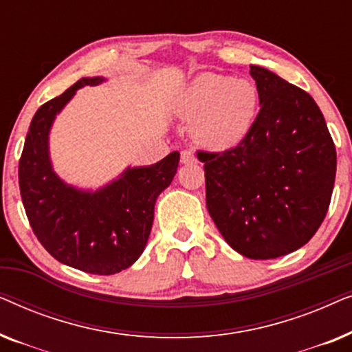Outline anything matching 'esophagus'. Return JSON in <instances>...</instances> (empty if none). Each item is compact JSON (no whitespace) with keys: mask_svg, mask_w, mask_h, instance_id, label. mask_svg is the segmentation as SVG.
Listing matches in <instances>:
<instances>
[{"mask_svg":"<svg viewBox=\"0 0 352 352\" xmlns=\"http://www.w3.org/2000/svg\"><path fill=\"white\" fill-rule=\"evenodd\" d=\"M181 162L184 163H187V165H189V163H195L197 162V158H195V155H194V152L192 151H182L181 152Z\"/></svg>","mask_w":352,"mask_h":352,"instance_id":"1","label":"esophagus"}]
</instances>
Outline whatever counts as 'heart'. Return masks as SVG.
<instances>
[{
  "label": "heart",
  "mask_w": 352,
  "mask_h": 352,
  "mask_svg": "<svg viewBox=\"0 0 352 352\" xmlns=\"http://www.w3.org/2000/svg\"><path fill=\"white\" fill-rule=\"evenodd\" d=\"M259 96L253 81L221 74L197 75L176 96L173 110L192 123V136L210 151H229L252 131Z\"/></svg>",
  "instance_id": "b5f03b06"
}]
</instances>
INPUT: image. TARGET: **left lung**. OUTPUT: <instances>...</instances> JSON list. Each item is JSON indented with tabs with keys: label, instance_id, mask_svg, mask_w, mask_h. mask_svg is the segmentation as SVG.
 Returning <instances> with one entry per match:
<instances>
[{
	"label": "left lung",
	"instance_id": "1",
	"mask_svg": "<svg viewBox=\"0 0 352 352\" xmlns=\"http://www.w3.org/2000/svg\"><path fill=\"white\" fill-rule=\"evenodd\" d=\"M259 113L237 147L199 152L206 208L226 242L252 259L301 248L329 210L336 151L325 118L306 91L250 65Z\"/></svg>",
	"mask_w": 352,
	"mask_h": 352
}]
</instances>
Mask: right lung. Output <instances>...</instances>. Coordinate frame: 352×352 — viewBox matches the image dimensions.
I'll list each match as a JSON object with an SVG mask.
<instances>
[{"label":"right lung","mask_w":352,"mask_h":352,"mask_svg":"<svg viewBox=\"0 0 352 352\" xmlns=\"http://www.w3.org/2000/svg\"><path fill=\"white\" fill-rule=\"evenodd\" d=\"M86 76L36 110L19 162V187L33 232L57 261L88 274L110 276L136 263L151 235L157 197L171 184L179 152L151 166H128L98 190L67 184L52 170L50 133L56 115L83 86L104 83Z\"/></svg>","instance_id":"add662e5"}]
</instances>
